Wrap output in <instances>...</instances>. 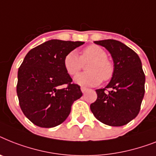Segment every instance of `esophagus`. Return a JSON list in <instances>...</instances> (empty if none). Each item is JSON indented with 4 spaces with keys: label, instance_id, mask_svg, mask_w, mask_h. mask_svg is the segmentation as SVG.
Masks as SVG:
<instances>
[{
    "label": "esophagus",
    "instance_id": "1",
    "mask_svg": "<svg viewBox=\"0 0 156 156\" xmlns=\"http://www.w3.org/2000/svg\"><path fill=\"white\" fill-rule=\"evenodd\" d=\"M81 90H82V93L85 94L87 90H88V89H87V88H86V87H81Z\"/></svg>",
    "mask_w": 156,
    "mask_h": 156
}]
</instances>
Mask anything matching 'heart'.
<instances>
[{
	"instance_id": "1",
	"label": "heart",
	"mask_w": 156,
	"mask_h": 156,
	"mask_svg": "<svg viewBox=\"0 0 156 156\" xmlns=\"http://www.w3.org/2000/svg\"><path fill=\"white\" fill-rule=\"evenodd\" d=\"M90 62L87 66V72H82L74 77V82L84 87H94L108 80L114 73L113 64L107 59V53L99 45H91L82 51L79 57L77 52L71 51L64 58V67L69 75L77 74L83 66V63Z\"/></svg>"
}]
</instances>
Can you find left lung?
<instances>
[{"instance_id": "obj_1", "label": "left lung", "mask_w": 156, "mask_h": 156, "mask_svg": "<svg viewBox=\"0 0 156 156\" xmlns=\"http://www.w3.org/2000/svg\"><path fill=\"white\" fill-rule=\"evenodd\" d=\"M94 42L106 48L114 62V73L107 87L96 90L98 98L90 111L102 123L121 126L140 112L145 93V74L140 57L125 44L113 39ZM106 88L112 90L105 93Z\"/></svg>"}]
</instances>
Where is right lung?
<instances>
[{"instance_id": "right-lung-1", "label": "right lung", "mask_w": 156, "mask_h": 156, "mask_svg": "<svg viewBox=\"0 0 156 156\" xmlns=\"http://www.w3.org/2000/svg\"><path fill=\"white\" fill-rule=\"evenodd\" d=\"M82 41L52 39L29 51L17 73L16 94L24 115L36 126L50 128L62 123L74 101L82 95L64 67L67 54ZM63 84L68 87H58Z\"/></svg>"}]
</instances>
